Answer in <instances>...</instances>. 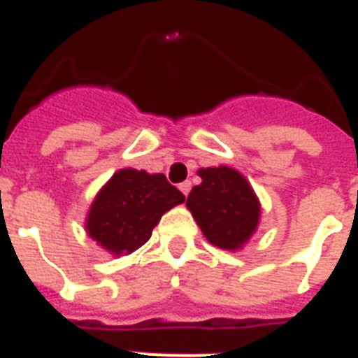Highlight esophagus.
I'll use <instances>...</instances> for the list:
<instances>
[{
	"instance_id": "obj_1",
	"label": "esophagus",
	"mask_w": 358,
	"mask_h": 358,
	"mask_svg": "<svg viewBox=\"0 0 358 358\" xmlns=\"http://www.w3.org/2000/svg\"><path fill=\"white\" fill-rule=\"evenodd\" d=\"M190 188H192L190 181H185V182H181V185H179V190H181L185 196H188V194H190Z\"/></svg>"
}]
</instances>
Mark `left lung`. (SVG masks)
<instances>
[{"instance_id":"obj_1","label":"left lung","mask_w":358,"mask_h":358,"mask_svg":"<svg viewBox=\"0 0 358 358\" xmlns=\"http://www.w3.org/2000/svg\"><path fill=\"white\" fill-rule=\"evenodd\" d=\"M201 185L194 186L186 206L212 245L241 249L259 221V201L252 186L229 166L201 168Z\"/></svg>"}]
</instances>
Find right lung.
Masks as SVG:
<instances>
[{
  "mask_svg": "<svg viewBox=\"0 0 358 358\" xmlns=\"http://www.w3.org/2000/svg\"><path fill=\"white\" fill-rule=\"evenodd\" d=\"M182 201L185 196L162 173L124 168L96 194L85 230L108 252L131 254L152 238L162 214Z\"/></svg>",
  "mask_w": 358,
  "mask_h": 358,
  "instance_id": "right-lung-1",
  "label": "right lung"
}]
</instances>
